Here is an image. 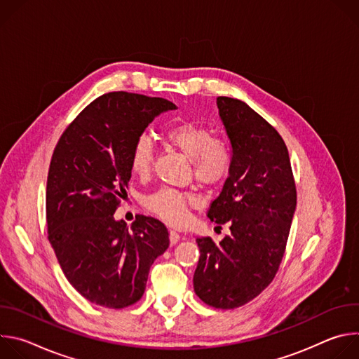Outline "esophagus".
Instances as JSON below:
<instances>
[{"instance_id": "34e87169", "label": "esophagus", "mask_w": 359, "mask_h": 359, "mask_svg": "<svg viewBox=\"0 0 359 359\" xmlns=\"http://www.w3.org/2000/svg\"><path fill=\"white\" fill-rule=\"evenodd\" d=\"M169 240H170V244H172V245H175V244L180 240L179 233H177V231H175V230H170V231H169Z\"/></svg>"}]
</instances>
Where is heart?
Here are the masks:
<instances>
[{
  "label": "heart",
  "mask_w": 359,
  "mask_h": 359,
  "mask_svg": "<svg viewBox=\"0 0 359 359\" xmlns=\"http://www.w3.org/2000/svg\"><path fill=\"white\" fill-rule=\"evenodd\" d=\"M166 139L182 150L191 161L194 176L209 184L223 182L233 166V153L229 144L215 139L210 129L193 122L172 126ZM156 150L147 135H140L130 151V169L139 177H147L155 165ZM196 196L170 187L159 189L144 197V206L169 224H182L187 219V209L194 204Z\"/></svg>",
  "instance_id": "b5f03b06"
}]
</instances>
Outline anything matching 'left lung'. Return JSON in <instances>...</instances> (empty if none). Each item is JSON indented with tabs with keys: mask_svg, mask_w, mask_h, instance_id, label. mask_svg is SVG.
Wrapping results in <instances>:
<instances>
[{
	"mask_svg": "<svg viewBox=\"0 0 359 359\" xmlns=\"http://www.w3.org/2000/svg\"><path fill=\"white\" fill-rule=\"evenodd\" d=\"M217 108L233 166L208 217L229 223L219 244L198 237L194 292L215 309L233 310L257 297L276 277L285 251L297 190L280 133L243 100L219 96Z\"/></svg>",
	"mask_w": 359,
	"mask_h": 359,
	"instance_id": "obj_1",
	"label": "left lung"
}]
</instances>
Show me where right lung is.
<instances>
[{"label": "right lung", "mask_w": 359, "mask_h": 359, "mask_svg": "<svg viewBox=\"0 0 359 359\" xmlns=\"http://www.w3.org/2000/svg\"><path fill=\"white\" fill-rule=\"evenodd\" d=\"M173 102L129 92L96 97L60 137L46 180V227L58 263L88 301L125 309L137 302L149 270L169 247L166 226L114 215L132 176L135 140Z\"/></svg>", "instance_id": "obj_1"}]
</instances>
